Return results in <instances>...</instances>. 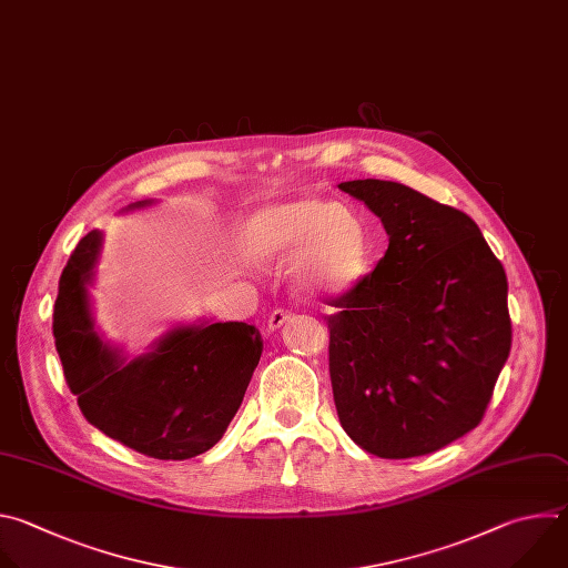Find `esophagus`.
<instances>
[{
    "instance_id": "1",
    "label": "esophagus",
    "mask_w": 568,
    "mask_h": 568,
    "mask_svg": "<svg viewBox=\"0 0 568 568\" xmlns=\"http://www.w3.org/2000/svg\"><path fill=\"white\" fill-rule=\"evenodd\" d=\"M291 317H293V313H291L288 308H275V311L271 313V317H268V328L275 331V328H280L284 322H288Z\"/></svg>"
}]
</instances>
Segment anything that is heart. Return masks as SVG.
Segmentation results:
<instances>
[{"mask_svg":"<svg viewBox=\"0 0 568 568\" xmlns=\"http://www.w3.org/2000/svg\"><path fill=\"white\" fill-rule=\"evenodd\" d=\"M242 253L257 264L293 257L295 280L313 291H347L369 266L361 219L331 201L302 196L255 210L240 233Z\"/></svg>","mask_w":568,"mask_h":568,"instance_id":"obj_1","label":"heart"}]
</instances>
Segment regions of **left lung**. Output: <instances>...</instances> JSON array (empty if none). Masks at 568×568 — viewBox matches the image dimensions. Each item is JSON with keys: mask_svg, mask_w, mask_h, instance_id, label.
I'll list each match as a JSON object with an SVG mask.
<instances>
[{"mask_svg": "<svg viewBox=\"0 0 568 568\" xmlns=\"http://www.w3.org/2000/svg\"><path fill=\"white\" fill-rule=\"evenodd\" d=\"M389 235L385 257L328 297L339 425L383 459L429 455L475 429L510 354L508 280L479 225L396 181H347Z\"/></svg>", "mask_w": 568, "mask_h": 568, "instance_id": "left-lung-1", "label": "left lung"}]
</instances>
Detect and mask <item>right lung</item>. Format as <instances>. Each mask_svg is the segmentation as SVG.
<instances>
[{
    "instance_id": "1",
    "label": "right lung",
    "mask_w": 568,
    "mask_h": 568,
    "mask_svg": "<svg viewBox=\"0 0 568 568\" xmlns=\"http://www.w3.org/2000/svg\"><path fill=\"white\" fill-rule=\"evenodd\" d=\"M100 235H84L58 286L53 337L67 387L82 416L145 457L183 462L210 449L237 414L262 356V333L246 322L176 328L125 365L91 331L87 282Z\"/></svg>"
}]
</instances>
